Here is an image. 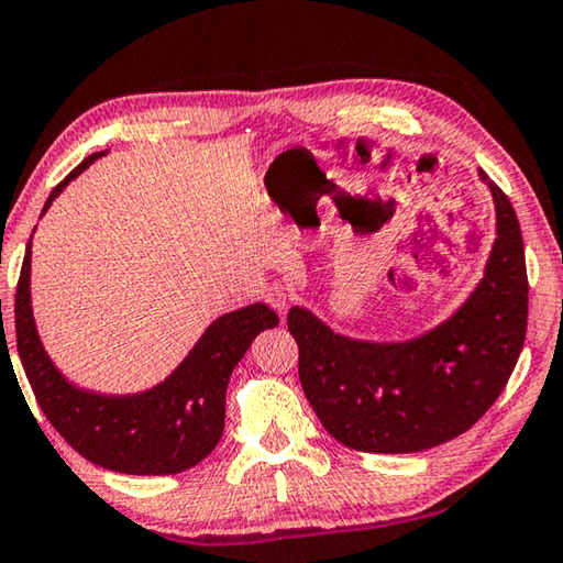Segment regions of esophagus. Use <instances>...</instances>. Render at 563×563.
Instances as JSON below:
<instances>
[{"mask_svg":"<svg viewBox=\"0 0 563 563\" xmlns=\"http://www.w3.org/2000/svg\"><path fill=\"white\" fill-rule=\"evenodd\" d=\"M266 303L279 313L282 321H284V313H287L289 307V297H287V289L282 287V284H272L269 289H266Z\"/></svg>","mask_w":563,"mask_h":563,"instance_id":"esophagus-1","label":"esophagus"}]
</instances>
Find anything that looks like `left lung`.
<instances>
[{"instance_id":"1","label":"left lung","mask_w":563,"mask_h":563,"mask_svg":"<svg viewBox=\"0 0 563 563\" xmlns=\"http://www.w3.org/2000/svg\"><path fill=\"white\" fill-rule=\"evenodd\" d=\"M497 212V240L467 301L418 339L358 341L291 307L299 380L331 438L361 452L402 455L442 445L485 416L525 346L529 282L509 197L479 170Z\"/></svg>"}]
</instances>
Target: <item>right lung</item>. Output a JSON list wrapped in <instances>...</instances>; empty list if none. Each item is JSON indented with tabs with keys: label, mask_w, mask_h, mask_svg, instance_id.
<instances>
[{
	"label": "right lung",
	"mask_w": 563,
	"mask_h": 563,
	"mask_svg": "<svg viewBox=\"0 0 563 563\" xmlns=\"http://www.w3.org/2000/svg\"><path fill=\"white\" fill-rule=\"evenodd\" d=\"M106 151L88 155L48 195L42 214L64 187ZM32 240L16 284V351L38 408L68 445L88 462L123 475H177L214 450L224 430V393L236 363L256 333L274 329L279 317L264 303L214 319L163 383L131 396H106L74 386L54 366L38 339L32 311Z\"/></svg>",
	"instance_id": "right-lung-1"
}]
</instances>
